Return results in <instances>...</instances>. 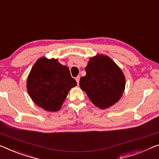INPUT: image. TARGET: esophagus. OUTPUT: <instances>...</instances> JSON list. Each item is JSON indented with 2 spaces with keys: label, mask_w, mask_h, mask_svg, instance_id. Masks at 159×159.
I'll list each match as a JSON object with an SVG mask.
<instances>
[{
  "label": "esophagus",
  "mask_w": 159,
  "mask_h": 159,
  "mask_svg": "<svg viewBox=\"0 0 159 159\" xmlns=\"http://www.w3.org/2000/svg\"><path fill=\"white\" fill-rule=\"evenodd\" d=\"M75 80H76L77 84H79V80H80V76L79 75V76H77L76 78H75Z\"/></svg>",
  "instance_id": "34e87169"
}]
</instances>
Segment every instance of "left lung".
<instances>
[{
  "mask_svg": "<svg viewBox=\"0 0 159 159\" xmlns=\"http://www.w3.org/2000/svg\"><path fill=\"white\" fill-rule=\"evenodd\" d=\"M86 75L80 79V87L91 102L101 109L114 105L121 98L125 78L116 63L108 56L96 54L89 59Z\"/></svg>",
  "mask_w": 159,
  "mask_h": 159,
  "instance_id": "obj_1",
  "label": "left lung"
}]
</instances>
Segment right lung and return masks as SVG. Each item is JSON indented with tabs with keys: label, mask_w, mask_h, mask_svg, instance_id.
I'll use <instances>...</instances> for the list:
<instances>
[{
	"label": "right lung",
	"mask_w": 159,
	"mask_h": 159,
	"mask_svg": "<svg viewBox=\"0 0 159 159\" xmlns=\"http://www.w3.org/2000/svg\"><path fill=\"white\" fill-rule=\"evenodd\" d=\"M77 83L66 66L58 59L41 57L28 75V93L38 106L48 111H58L62 107L68 92Z\"/></svg>",
	"instance_id": "obj_1"
}]
</instances>
